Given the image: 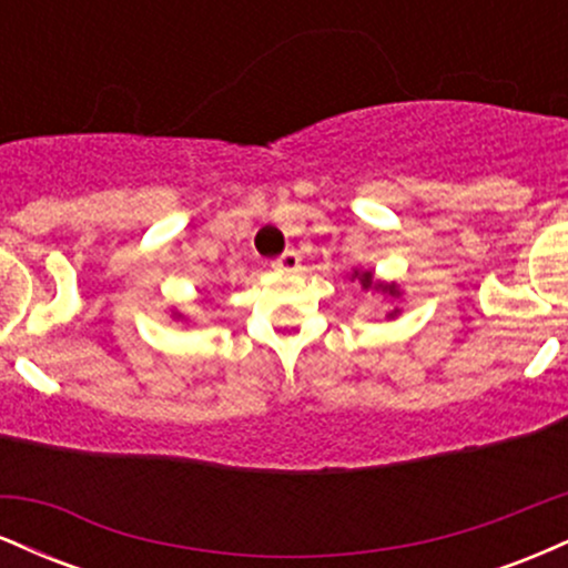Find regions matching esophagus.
<instances>
[{
	"label": "esophagus",
	"instance_id": "obj_1",
	"mask_svg": "<svg viewBox=\"0 0 568 568\" xmlns=\"http://www.w3.org/2000/svg\"><path fill=\"white\" fill-rule=\"evenodd\" d=\"M298 264H302L298 253L296 251H285L283 256L272 262V270H275V272H296Z\"/></svg>",
	"mask_w": 568,
	"mask_h": 568
}]
</instances>
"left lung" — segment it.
Returning a JSON list of instances; mask_svg holds the SVG:
<instances>
[{
    "mask_svg": "<svg viewBox=\"0 0 568 568\" xmlns=\"http://www.w3.org/2000/svg\"><path fill=\"white\" fill-rule=\"evenodd\" d=\"M349 280H357V283L363 285V291L384 293L387 298H400V293H403L400 285H397L395 280H389V283H387V280H379L371 270H352ZM397 315H400V310H397V306H393V312H387L389 321H395Z\"/></svg>",
    "mask_w": 568,
    "mask_h": 568,
    "instance_id": "8db88e82",
    "label": "left lung"
}]
</instances>
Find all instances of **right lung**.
I'll return each instance as SVG.
<instances>
[{
  "instance_id": "add662e5",
  "label": "right lung",
  "mask_w": 568,
  "mask_h": 568,
  "mask_svg": "<svg viewBox=\"0 0 568 568\" xmlns=\"http://www.w3.org/2000/svg\"><path fill=\"white\" fill-rule=\"evenodd\" d=\"M171 317H173V321H184V323H189V317L184 315V312H179V310H171Z\"/></svg>"
}]
</instances>
